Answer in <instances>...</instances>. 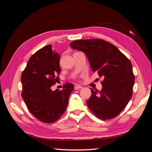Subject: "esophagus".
<instances>
[{
  "label": "esophagus",
  "mask_w": 152,
  "mask_h": 152,
  "mask_svg": "<svg viewBox=\"0 0 152 152\" xmlns=\"http://www.w3.org/2000/svg\"><path fill=\"white\" fill-rule=\"evenodd\" d=\"M82 87L80 85H76L75 86H74V89L75 90H78V89H80V88H82Z\"/></svg>",
  "instance_id": "34e87169"
}]
</instances>
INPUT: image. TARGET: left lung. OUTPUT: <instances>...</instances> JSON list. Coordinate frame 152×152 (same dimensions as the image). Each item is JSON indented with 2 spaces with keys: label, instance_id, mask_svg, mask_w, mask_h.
<instances>
[{
  "label": "left lung",
  "instance_id": "left-lung-1",
  "mask_svg": "<svg viewBox=\"0 0 152 152\" xmlns=\"http://www.w3.org/2000/svg\"><path fill=\"white\" fill-rule=\"evenodd\" d=\"M70 45L84 52L92 70L104 78L101 91L91 88L88 107L102 120L117 116L132 96L135 76L131 62L114 45L102 39L78 40Z\"/></svg>",
  "mask_w": 152,
  "mask_h": 152
}]
</instances>
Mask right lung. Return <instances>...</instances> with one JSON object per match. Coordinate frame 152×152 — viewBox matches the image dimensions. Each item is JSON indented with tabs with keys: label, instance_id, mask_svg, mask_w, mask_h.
Wrapping results in <instances>:
<instances>
[{
	"label": "right lung",
	"instance_id": "1",
	"mask_svg": "<svg viewBox=\"0 0 152 152\" xmlns=\"http://www.w3.org/2000/svg\"><path fill=\"white\" fill-rule=\"evenodd\" d=\"M60 56L50 45L30 58L21 75L22 97L30 112L44 123H53L64 114L74 85L66 83L63 90H51L61 71Z\"/></svg>",
	"mask_w": 152,
	"mask_h": 152
}]
</instances>
